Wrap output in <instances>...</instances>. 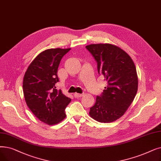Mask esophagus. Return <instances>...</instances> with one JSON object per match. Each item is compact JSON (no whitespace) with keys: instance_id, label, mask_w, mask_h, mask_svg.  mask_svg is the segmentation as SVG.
Here are the masks:
<instances>
[{"instance_id":"1","label":"esophagus","mask_w":161,"mask_h":161,"mask_svg":"<svg viewBox=\"0 0 161 161\" xmlns=\"http://www.w3.org/2000/svg\"><path fill=\"white\" fill-rule=\"evenodd\" d=\"M83 96V94H80V93H74V97L75 98H78V97H81Z\"/></svg>"}]
</instances>
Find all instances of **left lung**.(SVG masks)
Listing matches in <instances>:
<instances>
[{"instance_id": "1", "label": "left lung", "mask_w": 161, "mask_h": 161, "mask_svg": "<svg viewBox=\"0 0 161 161\" xmlns=\"http://www.w3.org/2000/svg\"><path fill=\"white\" fill-rule=\"evenodd\" d=\"M86 47L97 62L98 73L108 82L102 94L97 96L89 115L99 122H113L124 115L137 93L135 64L130 56L116 45L99 43Z\"/></svg>"}]
</instances>
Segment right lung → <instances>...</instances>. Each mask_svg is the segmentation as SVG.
Listing matches in <instances>:
<instances>
[{
    "instance_id": "1",
    "label": "right lung",
    "mask_w": 161,
    "mask_h": 161,
    "mask_svg": "<svg viewBox=\"0 0 161 161\" xmlns=\"http://www.w3.org/2000/svg\"><path fill=\"white\" fill-rule=\"evenodd\" d=\"M70 48H51L37 56L25 73L23 92L27 107L39 120L48 125L66 118L65 108L71 99L56 89L62 58Z\"/></svg>"
}]
</instances>
